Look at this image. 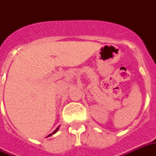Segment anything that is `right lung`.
Listing matches in <instances>:
<instances>
[{"label":"right lung","instance_id":"add662e5","mask_svg":"<svg viewBox=\"0 0 156 156\" xmlns=\"http://www.w3.org/2000/svg\"><path fill=\"white\" fill-rule=\"evenodd\" d=\"M58 128H59V127H58V128H57V129H55V130H54V131H53V132H52V133H51V134H49V135H48V137H49V136H51V134H55V133H56V132H57V131H58Z\"/></svg>","mask_w":156,"mask_h":156}]
</instances>
